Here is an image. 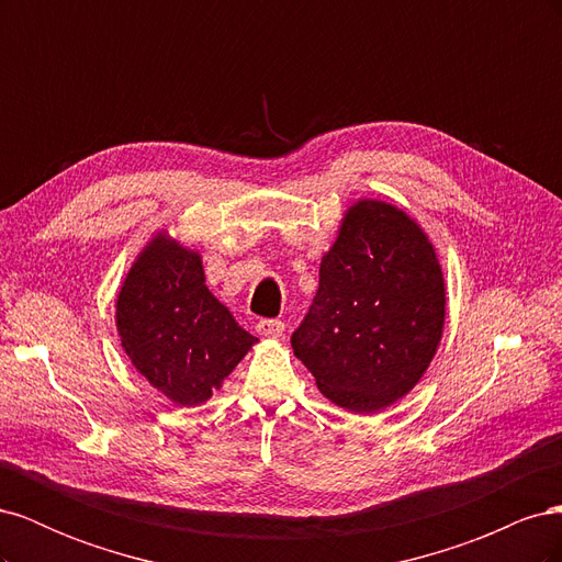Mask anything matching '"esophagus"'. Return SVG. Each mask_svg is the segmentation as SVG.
Segmentation results:
<instances>
[{
    "label": "esophagus",
    "instance_id": "esophagus-1",
    "mask_svg": "<svg viewBox=\"0 0 562 562\" xmlns=\"http://www.w3.org/2000/svg\"><path fill=\"white\" fill-rule=\"evenodd\" d=\"M255 330H258L262 337L277 339V337L283 335L285 326H283V321H279V318H262V321H258V326H255Z\"/></svg>",
    "mask_w": 562,
    "mask_h": 562
}]
</instances>
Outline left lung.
<instances>
[{
    "label": "left lung",
    "instance_id": "1",
    "mask_svg": "<svg viewBox=\"0 0 562 562\" xmlns=\"http://www.w3.org/2000/svg\"><path fill=\"white\" fill-rule=\"evenodd\" d=\"M443 323V271L427 234L391 203L363 199L323 255L318 291L291 345L323 396L368 415L419 382Z\"/></svg>",
    "mask_w": 562,
    "mask_h": 562
}]
</instances>
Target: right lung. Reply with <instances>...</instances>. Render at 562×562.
Returning a JSON list of instances; mask_svg holds the SVG:
<instances>
[{
	"mask_svg": "<svg viewBox=\"0 0 562 562\" xmlns=\"http://www.w3.org/2000/svg\"><path fill=\"white\" fill-rule=\"evenodd\" d=\"M116 330L140 375L178 405L213 396L258 342L206 288L199 252L159 234L116 297Z\"/></svg>",
	"mask_w": 562,
	"mask_h": 562,
	"instance_id": "obj_1",
	"label": "right lung"
}]
</instances>
